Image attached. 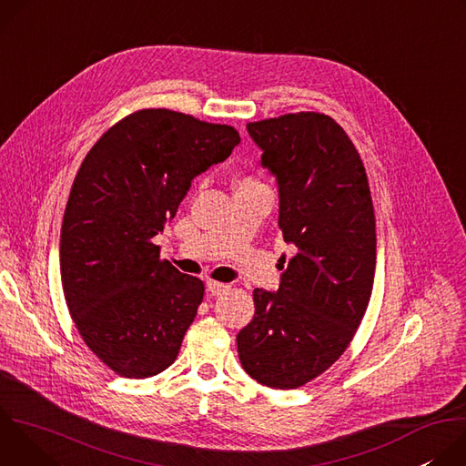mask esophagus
<instances>
[{"label":"esophagus","mask_w":466,"mask_h":466,"mask_svg":"<svg viewBox=\"0 0 466 466\" xmlns=\"http://www.w3.org/2000/svg\"><path fill=\"white\" fill-rule=\"evenodd\" d=\"M207 288H208V291H210L214 297H218V295H223V293H227V291L230 289V286H228V284H223V282H216V280H208V282H207Z\"/></svg>","instance_id":"34e87169"}]
</instances>
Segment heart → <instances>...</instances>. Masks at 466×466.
I'll list each match as a JSON object with an SVG mask.
<instances>
[{
    "mask_svg": "<svg viewBox=\"0 0 466 466\" xmlns=\"http://www.w3.org/2000/svg\"><path fill=\"white\" fill-rule=\"evenodd\" d=\"M238 187H268L256 175H243L238 180Z\"/></svg>",
    "mask_w": 466,
    "mask_h": 466,
    "instance_id": "obj_1",
    "label": "heart"
}]
</instances>
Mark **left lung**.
<instances>
[{
    "label": "left lung",
    "mask_w": 466,
    "mask_h": 466,
    "mask_svg": "<svg viewBox=\"0 0 466 466\" xmlns=\"http://www.w3.org/2000/svg\"><path fill=\"white\" fill-rule=\"evenodd\" d=\"M247 128L277 177L279 227L297 254L282 265L277 293L254 289L238 354L258 383L297 389L339 360L367 311L376 269L372 197L358 149L329 116L295 112Z\"/></svg>",
    "instance_id": "left-lung-1"
}]
</instances>
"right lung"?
<instances>
[{
  "label": "right lung",
  "instance_id": "obj_1",
  "mask_svg": "<svg viewBox=\"0 0 466 466\" xmlns=\"http://www.w3.org/2000/svg\"><path fill=\"white\" fill-rule=\"evenodd\" d=\"M230 125L142 108L85 157L64 210L60 279L86 347L123 378H149L178 356L205 284L160 258L153 238L193 177L230 157Z\"/></svg>",
  "mask_w": 466,
  "mask_h": 466
}]
</instances>
